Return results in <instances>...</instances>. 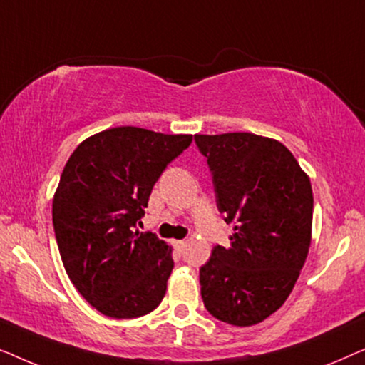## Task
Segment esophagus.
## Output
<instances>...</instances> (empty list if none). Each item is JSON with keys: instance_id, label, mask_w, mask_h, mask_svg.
Returning a JSON list of instances; mask_svg holds the SVG:
<instances>
[{"instance_id": "34e87169", "label": "esophagus", "mask_w": 365, "mask_h": 365, "mask_svg": "<svg viewBox=\"0 0 365 365\" xmlns=\"http://www.w3.org/2000/svg\"><path fill=\"white\" fill-rule=\"evenodd\" d=\"M174 247H176L178 251H182V249L186 247V241H174Z\"/></svg>"}]
</instances>
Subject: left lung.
I'll return each instance as SVG.
<instances>
[{
	"mask_svg": "<svg viewBox=\"0 0 365 365\" xmlns=\"http://www.w3.org/2000/svg\"><path fill=\"white\" fill-rule=\"evenodd\" d=\"M194 141L207 159L219 212L234 227L231 246H214L199 269L202 302L219 321L254 326L286 302L306 262L311 181L276 139L227 133Z\"/></svg>",
	"mask_w": 365,
	"mask_h": 365,
	"instance_id": "obj_1",
	"label": "left lung"
}]
</instances>
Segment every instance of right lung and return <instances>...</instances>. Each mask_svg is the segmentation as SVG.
I'll return each mask as SVG.
<instances>
[{
    "label": "right lung",
    "mask_w": 365,
    "mask_h": 365,
    "mask_svg": "<svg viewBox=\"0 0 365 365\" xmlns=\"http://www.w3.org/2000/svg\"><path fill=\"white\" fill-rule=\"evenodd\" d=\"M191 141L113 128L79 144L63 169L53 199L59 254L78 292L104 316L141 317L166 294L171 247L134 227L159 176Z\"/></svg>",
    "instance_id": "obj_1"
}]
</instances>
